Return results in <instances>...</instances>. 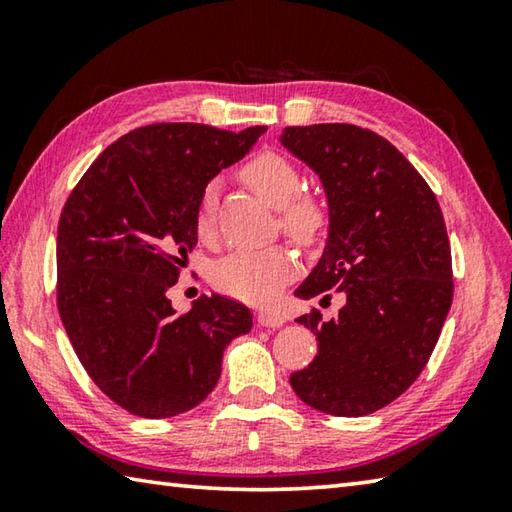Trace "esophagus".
<instances>
[{
	"mask_svg": "<svg viewBox=\"0 0 512 512\" xmlns=\"http://www.w3.org/2000/svg\"><path fill=\"white\" fill-rule=\"evenodd\" d=\"M284 318L280 314H271V311H259L257 314V325L262 327H280Z\"/></svg>",
	"mask_w": 512,
	"mask_h": 512,
	"instance_id": "obj_1",
	"label": "esophagus"
}]
</instances>
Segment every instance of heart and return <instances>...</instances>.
<instances>
[{"mask_svg":"<svg viewBox=\"0 0 512 512\" xmlns=\"http://www.w3.org/2000/svg\"><path fill=\"white\" fill-rule=\"evenodd\" d=\"M239 176L262 196L268 205L280 212V225L300 244H316L327 228L329 214L325 203L314 194H298L302 178L296 164L277 153H262L241 167ZM214 207L216 185L203 187L196 205V235L201 241L214 237ZM298 259L284 246H271L262 250H237L212 268L214 287L230 298L244 302L271 300L277 289L296 273Z\"/></svg>","mask_w":512,"mask_h":512,"instance_id":"heart-1","label":"heart"}]
</instances>
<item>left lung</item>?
<instances>
[{
    "label": "left lung",
    "mask_w": 512,
    "mask_h": 512,
    "mask_svg": "<svg viewBox=\"0 0 512 512\" xmlns=\"http://www.w3.org/2000/svg\"><path fill=\"white\" fill-rule=\"evenodd\" d=\"M282 144L323 180L329 237L296 296L345 305L300 316L318 354L291 372L311 409L341 418L397 400L427 366L454 298L452 248L436 194L386 140L354 124L289 126Z\"/></svg>",
    "instance_id": "1"
}]
</instances>
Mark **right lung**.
I'll return each mask as SVG.
<instances>
[{"mask_svg":"<svg viewBox=\"0 0 512 512\" xmlns=\"http://www.w3.org/2000/svg\"><path fill=\"white\" fill-rule=\"evenodd\" d=\"M266 126L149 124L112 142L67 196L58 221L56 305L85 372L121 409L171 418L201 404L223 350L253 314L201 296L176 314L167 296L196 246V205Z\"/></svg>","mask_w":512,"mask_h":512,"instance_id":"obj_1","label":"right lung"}]
</instances>
